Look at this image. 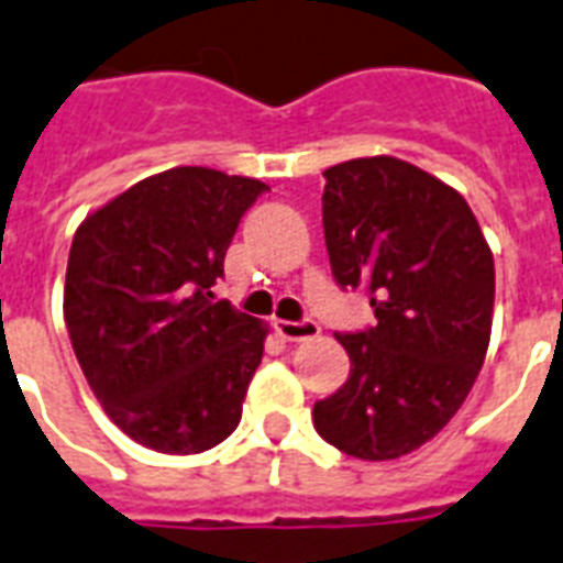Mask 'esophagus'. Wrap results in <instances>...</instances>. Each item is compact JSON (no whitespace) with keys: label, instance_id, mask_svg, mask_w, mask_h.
<instances>
[{"label":"esophagus","instance_id":"obj_1","mask_svg":"<svg viewBox=\"0 0 563 563\" xmlns=\"http://www.w3.org/2000/svg\"><path fill=\"white\" fill-rule=\"evenodd\" d=\"M277 333L286 342H307V339H316L321 333V327L312 318H307V321H277Z\"/></svg>","mask_w":563,"mask_h":563}]
</instances>
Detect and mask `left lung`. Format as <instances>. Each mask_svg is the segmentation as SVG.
<instances>
[{"instance_id":"1","label":"left lung","mask_w":563,"mask_h":563,"mask_svg":"<svg viewBox=\"0 0 563 563\" xmlns=\"http://www.w3.org/2000/svg\"><path fill=\"white\" fill-rule=\"evenodd\" d=\"M324 178L330 268L342 289L368 291L376 324L335 335L351 376L312 423L353 459H400L450 423L479 376L494 256L462 195L411 163L360 157Z\"/></svg>"}]
</instances>
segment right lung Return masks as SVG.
<instances>
[{
	"label": "right lung",
	"instance_id": "add662e5",
	"mask_svg": "<svg viewBox=\"0 0 563 563\" xmlns=\"http://www.w3.org/2000/svg\"><path fill=\"white\" fill-rule=\"evenodd\" d=\"M263 180L178 166L81 221L64 318L92 394L136 444L189 455L239 427L263 360L256 318L212 300L239 219Z\"/></svg>",
	"mask_w": 563,
	"mask_h": 563
}]
</instances>
